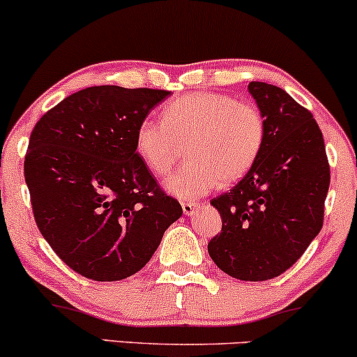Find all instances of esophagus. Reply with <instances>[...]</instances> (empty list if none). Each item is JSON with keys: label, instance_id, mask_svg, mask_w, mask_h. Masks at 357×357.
Listing matches in <instances>:
<instances>
[{"label": "esophagus", "instance_id": "1", "mask_svg": "<svg viewBox=\"0 0 357 357\" xmlns=\"http://www.w3.org/2000/svg\"><path fill=\"white\" fill-rule=\"evenodd\" d=\"M198 208H199L198 203H192V202L183 203V213H184V215H186V216H191L192 213L198 210Z\"/></svg>", "mask_w": 357, "mask_h": 357}]
</instances>
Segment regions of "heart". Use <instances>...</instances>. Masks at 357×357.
Listing matches in <instances>:
<instances>
[{
	"label": "heart",
	"mask_w": 357,
	"mask_h": 357,
	"mask_svg": "<svg viewBox=\"0 0 357 357\" xmlns=\"http://www.w3.org/2000/svg\"><path fill=\"white\" fill-rule=\"evenodd\" d=\"M165 121L139 122L134 146L141 161L155 176L178 162L181 146L186 159L165 181L169 195L196 199L216 186H230L252 169L265 142V121L252 102L230 93L191 92L167 102Z\"/></svg>",
	"instance_id": "obj_1"
}]
</instances>
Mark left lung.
Segmentation results:
<instances>
[{
	"instance_id": "left-lung-1",
	"label": "left lung",
	"mask_w": 357,
	"mask_h": 357,
	"mask_svg": "<svg viewBox=\"0 0 357 357\" xmlns=\"http://www.w3.org/2000/svg\"><path fill=\"white\" fill-rule=\"evenodd\" d=\"M248 92L264 116L265 142L243 179L211 199L223 227L208 253L230 277L261 282L292 267L321 231L331 171L309 110L265 82H250Z\"/></svg>"
}]
</instances>
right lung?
<instances>
[{"label":"right lung","instance_id":"obj_1","mask_svg":"<svg viewBox=\"0 0 357 357\" xmlns=\"http://www.w3.org/2000/svg\"><path fill=\"white\" fill-rule=\"evenodd\" d=\"M169 93L89 87L65 97L31 130L24 181L36 227L82 277L134 275L183 215L134 146L139 122Z\"/></svg>","mask_w":357,"mask_h":357}]
</instances>
